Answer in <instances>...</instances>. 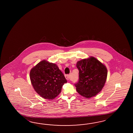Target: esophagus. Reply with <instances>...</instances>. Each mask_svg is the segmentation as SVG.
Returning <instances> with one entry per match:
<instances>
[{
    "label": "esophagus",
    "mask_w": 133,
    "mask_h": 133,
    "mask_svg": "<svg viewBox=\"0 0 133 133\" xmlns=\"http://www.w3.org/2000/svg\"><path fill=\"white\" fill-rule=\"evenodd\" d=\"M65 78L68 80L69 79V78H70V75H67L65 76Z\"/></svg>",
    "instance_id": "34e87169"
}]
</instances>
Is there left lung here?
Returning <instances> with one entry per match:
<instances>
[{"instance_id":"left-lung-1","label":"left lung","mask_w":133,"mask_h":133,"mask_svg":"<svg viewBox=\"0 0 133 133\" xmlns=\"http://www.w3.org/2000/svg\"><path fill=\"white\" fill-rule=\"evenodd\" d=\"M76 67L79 70V80L75 84L77 92L88 98L96 96L106 82V66L95 57H91L78 61Z\"/></svg>"}]
</instances>
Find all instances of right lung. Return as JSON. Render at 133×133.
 <instances>
[{
	"mask_svg": "<svg viewBox=\"0 0 133 133\" xmlns=\"http://www.w3.org/2000/svg\"><path fill=\"white\" fill-rule=\"evenodd\" d=\"M30 78L34 90L45 99H53L67 81L57 65L44 60L31 69Z\"/></svg>",
	"mask_w": 133,
	"mask_h": 133,
	"instance_id": "obj_1",
	"label": "right lung"
}]
</instances>
